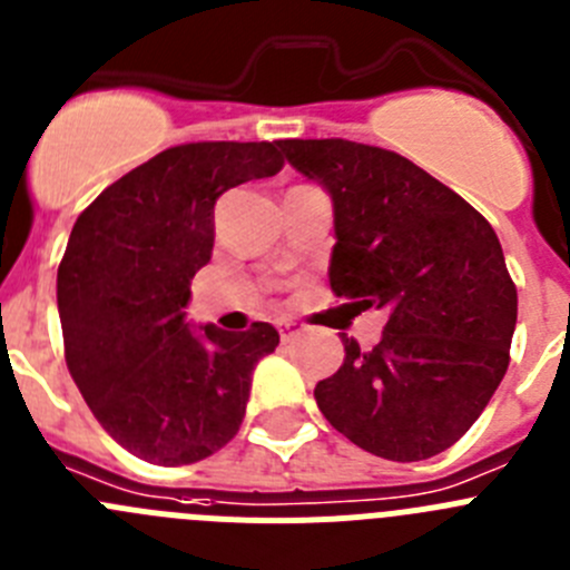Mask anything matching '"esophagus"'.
I'll use <instances>...</instances> for the list:
<instances>
[{
	"mask_svg": "<svg viewBox=\"0 0 570 570\" xmlns=\"http://www.w3.org/2000/svg\"><path fill=\"white\" fill-rule=\"evenodd\" d=\"M276 327H279L282 342H291V338L299 336V333L305 331V325H302V322H296V320H279V322H276Z\"/></svg>",
	"mask_w": 570,
	"mask_h": 570,
	"instance_id": "obj_1",
	"label": "esophagus"
}]
</instances>
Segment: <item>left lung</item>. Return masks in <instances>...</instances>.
<instances>
[{
  "label": "left lung",
  "mask_w": 570,
  "mask_h": 570,
  "mask_svg": "<svg viewBox=\"0 0 570 570\" xmlns=\"http://www.w3.org/2000/svg\"><path fill=\"white\" fill-rule=\"evenodd\" d=\"M333 203L331 288L387 311L373 350L342 333L344 364L313 395L333 430L387 461L449 449L503 381L517 288L483 214L421 166L356 140H279Z\"/></svg>",
  "instance_id": "left-lung-1"
}]
</instances>
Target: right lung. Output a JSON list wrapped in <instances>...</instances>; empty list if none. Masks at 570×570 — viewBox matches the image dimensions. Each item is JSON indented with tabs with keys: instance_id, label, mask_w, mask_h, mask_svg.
Listing matches in <instances>:
<instances>
[{
	"instance_id": "obj_1",
	"label": "right lung",
	"mask_w": 570,
	"mask_h": 570,
	"mask_svg": "<svg viewBox=\"0 0 570 570\" xmlns=\"http://www.w3.org/2000/svg\"><path fill=\"white\" fill-rule=\"evenodd\" d=\"M279 140L171 146L101 191L76 220L56 279L65 356L98 424L158 466L237 435L250 373L279 333L191 325V279L212 259L214 203L282 169Z\"/></svg>"
}]
</instances>
